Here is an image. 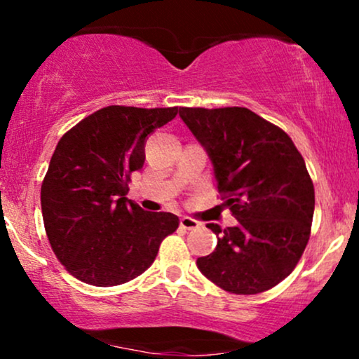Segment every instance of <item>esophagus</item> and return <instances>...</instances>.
<instances>
[{
	"instance_id": "obj_1",
	"label": "esophagus",
	"mask_w": 359,
	"mask_h": 359,
	"mask_svg": "<svg viewBox=\"0 0 359 359\" xmlns=\"http://www.w3.org/2000/svg\"><path fill=\"white\" fill-rule=\"evenodd\" d=\"M199 226H201V222L192 219V217H189V216L180 217V228H182V229H187V231H191V229H197Z\"/></svg>"
}]
</instances>
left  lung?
I'll return each instance as SVG.
<instances>
[{"label":"left lung","instance_id":"1","mask_svg":"<svg viewBox=\"0 0 359 359\" xmlns=\"http://www.w3.org/2000/svg\"><path fill=\"white\" fill-rule=\"evenodd\" d=\"M208 151L233 228L208 224L216 250L197 269L222 290L253 295L292 273L306 250L314 216V184L294 142L246 108H180Z\"/></svg>","mask_w":359,"mask_h":359}]
</instances>
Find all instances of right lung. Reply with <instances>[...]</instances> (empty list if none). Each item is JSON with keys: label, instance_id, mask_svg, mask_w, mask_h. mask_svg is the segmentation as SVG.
<instances>
[{"label": "right lung", "instance_id": "obj_1", "mask_svg": "<svg viewBox=\"0 0 359 359\" xmlns=\"http://www.w3.org/2000/svg\"><path fill=\"white\" fill-rule=\"evenodd\" d=\"M177 113L108 106L57 143L40 201L53 253L72 277L96 287L130 282L179 228L175 214L143 211L126 197L131 174L145 163L148 135Z\"/></svg>", "mask_w": 359, "mask_h": 359}]
</instances>
